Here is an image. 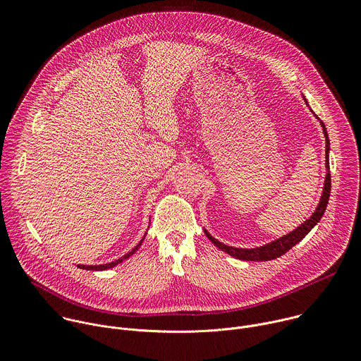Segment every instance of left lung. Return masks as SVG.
<instances>
[{
    "label": "left lung",
    "mask_w": 361,
    "mask_h": 361,
    "mask_svg": "<svg viewBox=\"0 0 361 361\" xmlns=\"http://www.w3.org/2000/svg\"><path fill=\"white\" fill-rule=\"evenodd\" d=\"M322 127H323V131H324V135H326V159H327V167H329V145H330V142H329V135H327V131H326V127H324L323 123H322ZM330 190H331V176L327 171L326 183H324V191H323L320 204H319V207L316 209L314 214L310 219H308L307 221H304L298 228L291 231L290 234H287V235H284V237H281V238H279V240H276V241H273L270 244H266L263 247H257V248H235V247H230V245H226V244L220 243L219 240L212 237V234H209L207 231H205V235H207L210 238V241H213L219 248H221L223 251H226L230 255L235 257V259H238V260H245V262H269V260H274V259H277V257L286 254L298 241H301L308 234V231H310L320 221V219L323 217V214L326 212V207H327L329 197H330Z\"/></svg>",
    "instance_id": "1"
}]
</instances>
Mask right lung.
<instances>
[{
    "label": "right lung",
    "mask_w": 361,
    "mask_h": 361,
    "mask_svg": "<svg viewBox=\"0 0 361 361\" xmlns=\"http://www.w3.org/2000/svg\"><path fill=\"white\" fill-rule=\"evenodd\" d=\"M144 240V238H142ZM142 240L130 251V252H127L124 257H121V259H118V260H116V262H111V263H109V264H101V266H80L78 264V267L80 269H82V270H92V271H99V270H107V269H111V267H114V266H117V264H120L124 259H128L130 255H133L137 250H138V247L141 245V243H142Z\"/></svg>",
    "instance_id": "obj_1"
}]
</instances>
